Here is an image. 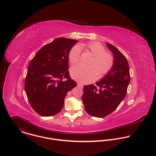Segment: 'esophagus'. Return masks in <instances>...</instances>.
Wrapping results in <instances>:
<instances>
[{"label":"esophagus","mask_w":156,"mask_h":156,"mask_svg":"<svg viewBox=\"0 0 156 156\" xmlns=\"http://www.w3.org/2000/svg\"><path fill=\"white\" fill-rule=\"evenodd\" d=\"M78 87H81V88H83V85L81 83H78Z\"/></svg>","instance_id":"1"}]
</instances>
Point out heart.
<instances>
[{
    "mask_svg": "<svg viewBox=\"0 0 156 156\" xmlns=\"http://www.w3.org/2000/svg\"><path fill=\"white\" fill-rule=\"evenodd\" d=\"M82 48H86L94 56L89 64L90 66L77 65L71 69L72 77L77 81L87 84L95 81L98 76L102 77L108 73L114 65V56L106 52L104 46L98 42H91L81 44ZM81 48L75 45L70 50L68 55L71 65H75L80 60Z\"/></svg>",
    "mask_w": 156,
    "mask_h": 156,
    "instance_id": "obj_1",
    "label": "heart"
}]
</instances>
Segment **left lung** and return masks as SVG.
I'll return each instance as SVG.
<instances>
[{"label": "left lung", "instance_id": "left-lung-1", "mask_svg": "<svg viewBox=\"0 0 156 156\" xmlns=\"http://www.w3.org/2000/svg\"><path fill=\"white\" fill-rule=\"evenodd\" d=\"M107 46L114 54L113 68L96 86H84L82 96L86 112L99 118L108 115L117 108L126 94L130 80L126 57L115 46L110 44Z\"/></svg>", "mask_w": 156, "mask_h": 156}]
</instances>
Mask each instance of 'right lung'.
Wrapping results in <instances>:
<instances>
[{
	"instance_id": "obj_1",
	"label": "right lung",
	"mask_w": 156,
	"mask_h": 156,
	"mask_svg": "<svg viewBox=\"0 0 156 156\" xmlns=\"http://www.w3.org/2000/svg\"><path fill=\"white\" fill-rule=\"evenodd\" d=\"M77 40L58 37L44 46L28 66L25 90L32 108L50 117L62 109L66 93L76 86L69 72L68 55Z\"/></svg>"
}]
</instances>
